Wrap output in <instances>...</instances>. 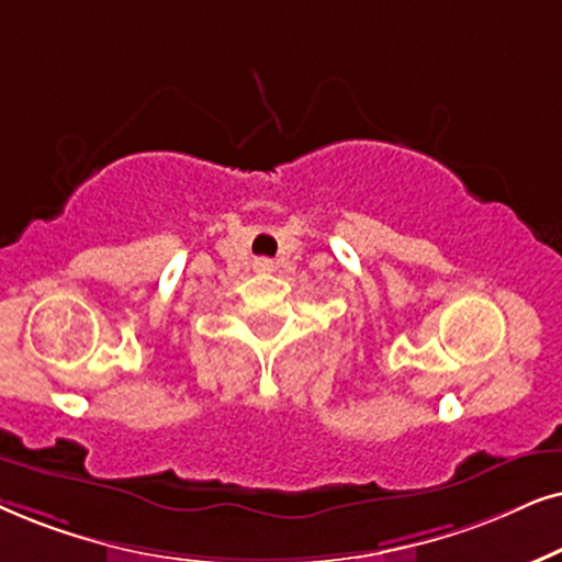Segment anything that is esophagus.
<instances>
[{
  "instance_id": "esophagus-1",
  "label": "esophagus",
  "mask_w": 562,
  "mask_h": 562,
  "mask_svg": "<svg viewBox=\"0 0 562 562\" xmlns=\"http://www.w3.org/2000/svg\"><path fill=\"white\" fill-rule=\"evenodd\" d=\"M254 269H257V272H261V274H267V272H272V269H274V261L272 259H257V261H254Z\"/></svg>"
}]
</instances>
